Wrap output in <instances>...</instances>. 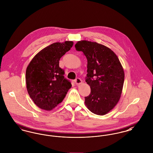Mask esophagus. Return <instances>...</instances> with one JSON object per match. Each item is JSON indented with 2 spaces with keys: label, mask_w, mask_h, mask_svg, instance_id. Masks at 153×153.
<instances>
[{
  "label": "esophagus",
  "mask_w": 153,
  "mask_h": 153,
  "mask_svg": "<svg viewBox=\"0 0 153 153\" xmlns=\"http://www.w3.org/2000/svg\"><path fill=\"white\" fill-rule=\"evenodd\" d=\"M74 82H75L76 85H80V84H81L82 83V80L80 78H77L75 80Z\"/></svg>",
  "instance_id": "1"
}]
</instances>
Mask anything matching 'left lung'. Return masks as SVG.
I'll return each mask as SVG.
<instances>
[{
  "label": "left lung",
  "instance_id": "left-lung-1",
  "mask_svg": "<svg viewBox=\"0 0 153 153\" xmlns=\"http://www.w3.org/2000/svg\"><path fill=\"white\" fill-rule=\"evenodd\" d=\"M76 49L87 59L85 82L91 93L85 104L93 113L104 115L117 104L122 92L125 73L117 55L102 44L85 40L78 41Z\"/></svg>",
  "mask_w": 153,
  "mask_h": 153
}]
</instances>
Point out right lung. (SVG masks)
<instances>
[{"instance_id":"right-lung-1","label":"right lung","mask_w":153,"mask_h":153,"mask_svg":"<svg viewBox=\"0 0 153 153\" xmlns=\"http://www.w3.org/2000/svg\"><path fill=\"white\" fill-rule=\"evenodd\" d=\"M73 45V41L55 42L40 51L28 65L27 90L39 108L51 111L60 104L71 87L59 68V60Z\"/></svg>"}]
</instances>
